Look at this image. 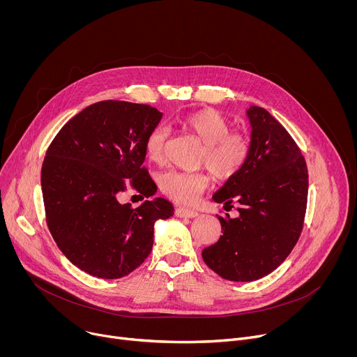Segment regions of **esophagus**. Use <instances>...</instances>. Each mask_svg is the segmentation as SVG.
Segmentation results:
<instances>
[{
    "instance_id": "34e87169",
    "label": "esophagus",
    "mask_w": 357,
    "mask_h": 357,
    "mask_svg": "<svg viewBox=\"0 0 357 357\" xmlns=\"http://www.w3.org/2000/svg\"><path fill=\"white\" fill-rule=\"evenodd\" d=\"M199 213L196 211H192V209H186V208H176L175 209V216L176 218H196Z\"/></svg>"
}]
</instances>
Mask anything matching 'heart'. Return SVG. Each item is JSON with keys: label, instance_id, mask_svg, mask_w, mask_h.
<instances>
[{"label": "heart", "instance_id": "heart-1", "mask_svg": "<svg viewBox=\"0 0 357 357\" xmlns=\"http://www.w3.org/2000/svg\"><path fill=\"white\" fill-rule=\"evenodd\" d=\"M178 124L203 144L197 165L206 167L218 179H231L245 165L250 155V139L241 131H230L229 120L219 112L203 109L188 113L178 119ZM168 138L169 130L165 126H158L149 132L145 141L149 161L161 164L165 160ZM158 185L167 197L190 205L208 188L209 175L205 171L169 169L160 175Z\"/></svg>", "mask_w": 357, "mask_h": 357}]
</instances>
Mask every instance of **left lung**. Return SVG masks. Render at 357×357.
<instances>
[{"label":"left lung","instance_id":"left-lung-1","mask_svg":"<svg viewBox=\"0 0 357 357\" xmlns=\"http://www.w3.org/2000/svg\"><path fill=\"white\" fill-rule=\"evenodd\" d=\"M250 155L213 200L238 203V216H218V243L202 251L203 261L225 280L254 281L268 275L296 244L308 200V168L289 132L263 107L247 110ZM225 206V208H226Z\"/></svg>","mask_w":357,"mask_h":357}]
</instances>
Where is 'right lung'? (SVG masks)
<instances>
[{
    "label": "right lung",
    "instance_id": "add662e5",
    "mask_svg": "<svg viewBox=\"0 0 357 357\" xmlns=\"http://www.w3.org/2000/svg\"><path fill=\"white\" fill-rule=\"evenodd\" d=\"M161 119L148 105L98 101L70 119L46 151L40 185L49 231L66 259L93 277L132 273L149 256L155 222L174 215L164 197L138 208L119 202L126 179L145 197L157 192L142 164L146 137Z\"/></svg>",
    "mask_w": 357,
    "mask_h": 357
}]
</instances>
